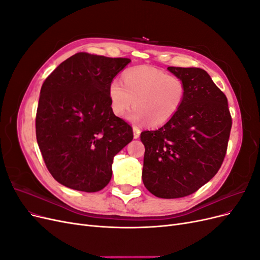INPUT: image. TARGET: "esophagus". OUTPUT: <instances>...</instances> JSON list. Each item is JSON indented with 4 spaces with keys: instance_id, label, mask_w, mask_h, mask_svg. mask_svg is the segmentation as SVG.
Listing matches in <instances>:
<instances>
[{
    "instance_id": "1",
    "label": "esophagus",
    "mask_w": 260,
    "mask_h": 260,
    "mask_svg": "<svg viewBox=\"0 0 260 260\" xmlns=\"http://www.w3.org/2000/svg\"><path fill=\"white\" fill-rule=\"evenodd\" d=\"M140 133H141V130L139 128L133 127V138L139 139L140 138Z\"/></svg>"
}]
</instances>
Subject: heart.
Listing matches in <instances>:
<instances>
[{"label": "heart", "instance_id": "b5f03b06", "mask_svg": "<svg viewBox=\"0 0 260 260\" xmlns=\"http://www.w3.org/2000/svg\"><path fill=\"white\" fill-rule=\"evenodd\" d=\"M113 113L122 116L135 102L129 113L132 122H145L151 127L165 124L182 106L185 84L181 78L168 75L151 66H137L125 70L122 82L114 79L108 86Z\"/></svg>", "mask_w": 260, "mask_h": 260}]
</instances>
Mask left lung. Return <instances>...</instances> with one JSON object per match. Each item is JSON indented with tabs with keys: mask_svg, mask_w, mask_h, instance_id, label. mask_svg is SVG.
<instances>
[{
	"mask_svg": "<svg viewBox=\"0 0 260 260\" xmlns=\"http://www.w3.org/2000/svg\"><path fill=\"white\" fill-rule=\"evenodd\" d=\"M185 84V99L171 119L143 131L142 179L160 199L190 195L214 178L226 152L232 119L223 92L205 70L168 67Z\"/></svg>",
	"mask_w": 260,
	"mask_h": 260,
	"instance_id": "8db88e82",
	"label": "left lung"
}]
</instances>
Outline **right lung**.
I'll list each match as a JSON object with an SVG mask.
<instances>
[{"instance_id":"add662e5","label":"right lung","mask_w":260,"mask_h":260,"mask_svg":"<svg viewBox=\"0 0 260 260\" xmlns=\"http://www.w3.org/2000/svg\"><path fill=\"white\" fill-rule=\"evenodd\" d=\"M129 58L77 53L42 84L36 133L44 162L58 183L98 192L112 179L114 157L133 139L112 111L108 86Z\"/></svg>"}]
</instances>
